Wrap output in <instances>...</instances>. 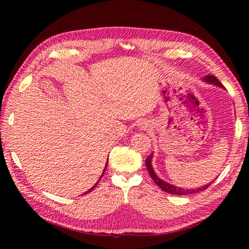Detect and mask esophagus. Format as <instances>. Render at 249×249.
Wrapping results in <instances>:
<instances>
[{
	"label": "esophagus",
	"instance_id": "34e87169",
	"mask_svg": "<svg viewBox=\"0 0 249 249\" xmlns=\"http://www.w3.org/2000/svg\"><path fill=\"white\" fill-rule=\"evenodd\" d=\"M139 126H140V128H141L142 130H147V129H149V128L151 127V124H150L147 121H142L141 123L139 124Z\"/></svg>",
	"mask_w": 249,
	"mask_h": 249
}]
</instances>
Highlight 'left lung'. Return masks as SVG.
Returning <instances> with one entry per match:
<instances>
[{
    "label": "left lung",
    "instance_id": "8db88e82",
    "mask_svg": "<svg viewBox=\"0 0 249 249\" xmlns=\"http://www.w3.org/2000/svg\"><path fill=\"white\" fill-rule=\"evenodd\" d=\"M203 80H204L205 82L212 83V84H215V86H218V87H220V88H224L223 84H221V83L218 81V79L216 78L215 76H213V75H209V76L203 77ZM151 158H152V155H150L149 157H147V160H145L146 169H147V171H149V174H150V177L152 178L153 181H154V182L157 184V186L160 187V188H161V189L163 190V192L169 193V194H173V195H178V196L193 195V194H197V193H199V192H202V190L206 189V188H208V187L210 186L211 184H212V183H210V184H208V185H205V186L196 188V189H185V188H178V187H177V186H173V185L168 184L167 182L162 181V179H160V178H158V177L156 176V173L154 172V170H153V168H152Z\"/></svg>",
    "mask_w": 249,
    "mask_h": 249
}]
</instances>
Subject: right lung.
Returning <instances> with one entry per match:
<instances>
[{"label": "right lung", "instance_id": "add662e5", "mask_svg": "<svg viewBox=\"0 0 249 249\" xmlns=\"http://www.w3.org/2000/svg\"><path fill=\"white\" fill-rule=\"evenodd\" d=\"M106 168H107V165H106ZM105 170H106V169H105ZM105 170H104V172H103V174H102V177H100V178H103V176H104V174H105ZM99 179H100V178H99ZM99 179H98V182H99ZM98 182H97L96 184H95V185H94V186H93V187H92L91 189H89V190H88V192H87V193H89V192H92V190H93V189H94L95 187H96V185L98 184ZM87 193H86V194H87Z\"/></svg>", "mask_w": 249, "mask_h": 249}]
</instances>
